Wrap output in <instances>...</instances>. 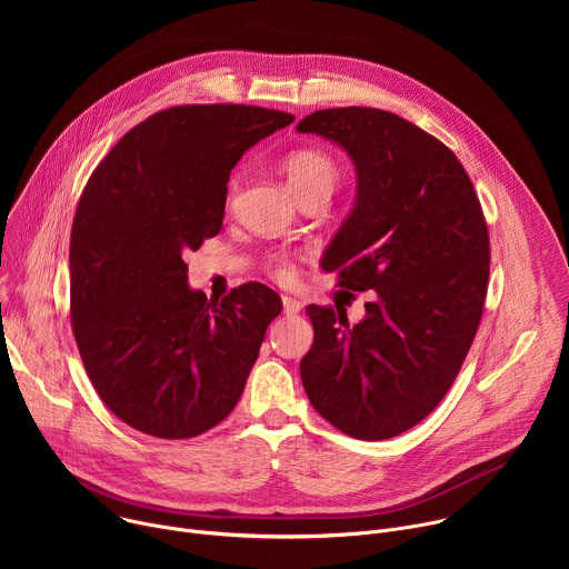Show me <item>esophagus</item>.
<instances>
[{"mask_svg":"<svg viewBox=\"0 0 569 569\" xmlns=\"http://www.w3.org/2000/svg\"><path fill=\"white\" fill-rule=\"evenodd\" d=\"M301 308H303V303H301L299 299H295V297H283V312H286V315H297Z\"/></svg>","mask_w":569,"mask_h":569,"instance_id":"obj_1","label":"esophagus"}]
</instances>
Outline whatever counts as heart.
Masks as SVG:
<instances>
[{
    "instance_id": "1",
    "label": "heart",
    "mask_w": 569,
    "mask_h": 569,
    "mask_svg": "<svg viewBox=\"0 0 569 569\" xmlns=\"http://www.w3.org/2000/svg\"><path fill=\"white\" fill-rule=\"evenodd\" d=\"M281 171L286 176L288 187L297 198L310 196V193H323L333 196L338 182H340V164L329 154L319 148H297L290 150L281 159ZM238 193V180L229 182L227 191V204L233 202ZM270 272L279 281H290L295 270L286 254H272L270 257Z\"/></svg>"
}]
</instances>
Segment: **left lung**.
Instances as JSON below:
<instances>
[{
    "instance_id": "obj_1",
    "label": "left lung",
    "mask_w": 569,
    "mask_h": 569,
    "mask_svg": "<svg viewBox=\"0 0 569 569\" xmlns=\"http://www.w3.org/2000/svg\"><path fill=\"white\" fill-rule=\"evenodd\" d=\"M297 130L340 143L358 171L356 207L321 270L347 290H376L356 327L331 306L306 308L315 340L301 382L340 432L391 439L443 400L475 340L489 288L486 218L457 154L393 112L317 110Z\"/></svg>"
}]
</instances>
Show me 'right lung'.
Returning <instances> with one entry per match:
<instances>
[{
  "instance_id": "obj_1",
  "label": "right lung",
  "mask_w": 569,
  "mask_h": 569,
  "mask_svg": "<svg viewBox=\"0 0 569 569\" xmlns=\"http://www.w3.org/2000/svg\"><path fill=\"white\" fill-rule=\"evenodd\" d=\"M292 121L238 103L167 108L90 176L71 224V331L97 393L130 428L198 437L246 389L281 297L252 281L207 299L187 286L182 257L220 231L242 152Z\"/></svg>"
}]
</instances>
